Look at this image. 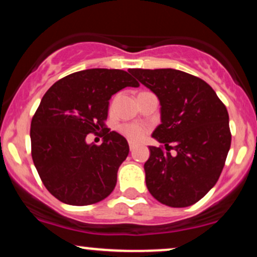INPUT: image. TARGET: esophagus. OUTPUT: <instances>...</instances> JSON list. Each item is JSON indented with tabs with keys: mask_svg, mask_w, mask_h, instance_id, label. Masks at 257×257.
<instances>
[{
	"mask_svg": "<svg viewBox=\"0 0 257 257\" xmlns=\"http://www.w3.org/2000/svg\"><path fill=\"white\" fill-rule=\"evenodd\" d=\"M137 146H138L137 143H134V141H129V149H131V151H133Z\"/></svg>",
	"mask_w": 257,
	"mask_h": 257,
	"instance_id": "esophagus-1",
	"label": "esophagus"
}]
</instances>
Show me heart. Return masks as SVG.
<instances>
[{"label": "heart", "instance_id": "b5f03b06", "mask_svg": "<svg viewBox=\"0 0 257 257\" xmlns=\"http://www.w3.org/2000/svg\"><path fill=\"white\" fill-rule=\"evenodd\" d=\"M120 132L125 135L126 138L131 139V140L138 141L141 140L144 137H145L147 128L145 125L141 124H123L120 125Z\"/></svg>", "mask_w": 257, "mask_h": 257}]
</instances>
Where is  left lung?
<instances>
[{
	"mask_svg": "<svg viewBox=\"0 0 257 257\" xmlns=\"http://www.w3.org/2000/svg\"><path fill=\"white\" fill-rule=\"evenodd\" d=\"M129 72L161 104V124L152 138L166 151L149 147L150 158L144 166L147 190L162 204L192 205L214 187L225 166L231 147L226 106L210 85L190 73L174 69Z\"/></svg>",
	"mask_w": 257,
	"mask_h": 257,
	"instance_id": "8db88e82",
	"label": "left lung"
}]
</instances>
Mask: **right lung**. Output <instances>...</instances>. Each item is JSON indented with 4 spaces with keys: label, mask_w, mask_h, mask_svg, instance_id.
Segmentation results:
<instances>
[{
    "label": "right lung",
    "mask_w": 257,
    "mask_h": 257,
    "mask_svg": "<svg viewBox=\"0 0 257 257\" xmlns=\"http://www.w3.org/2000/svg\"><path fill=\"white\" fill-rule=\"evenodd\" d=\"M125 87H139L126 71L89 69L59 79L47 90L31 120V155L43 185L70 205H89L113 191L129 153L125 138L105 126L108 100ZM104 130L100 147L86 134Z\"/></svg>",
    "instance_id": "1"
}]
</instances>
